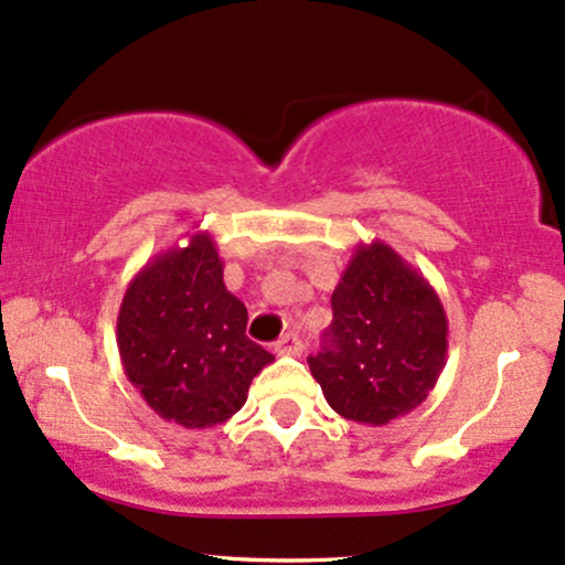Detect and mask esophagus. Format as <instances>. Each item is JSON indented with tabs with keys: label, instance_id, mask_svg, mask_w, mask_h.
Wrapping results in <instances>:
<instances>
[{
	"label": "esophagus",
	"instance_id": "obj_1",
	"mask_svg": "<svg viewBox=\"0 0 565 565\" xmlns=\"http://www.w3.org/2000/svg\"><path fill=\"white\" fill-rule=\"evenodd\" d=\"M276 355H284V358H295V355H302V339L297 334H284L278 342L274 344Z\"/></svg>",
	"mask_w": 565,
	"mask_h": 565
}]
</instances>
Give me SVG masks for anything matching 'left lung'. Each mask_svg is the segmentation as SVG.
Returning <instances> with one entry per match:
<instances>
[{"label": "left lung", "mask_w": 565, "mask_h": 565, "mask_svg": "<svg viewBox=\"0 0 565 565\" xmlns=\"http://www.w3.org/2000/svg\"><path fill=\"white\" fill-rule=\"evenodd\" d=\"M323 352L308 358L342 418L384 426L426 399L447 363L439 295L390 244H358L331 295Z\"/></svg>", "instance_id": "left-lung-1"}]
</instances>
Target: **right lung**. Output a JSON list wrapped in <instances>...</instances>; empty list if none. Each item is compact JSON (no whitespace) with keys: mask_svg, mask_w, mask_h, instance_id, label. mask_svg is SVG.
<instances>
[{"mask_svg":"<svg viewBox=\"0 0 565 565\" xmlns=\"http://www.w3.org/2000/svg\"><path fill=\"white\" fill-rule=\"evenodd\" d=\"M247 308L223 284L213 236L149 260L118 310L124 371L160 418L210 429L242 411L253 379L274 355L244 334Z\"/></svg>","mask_w":565,"mask_h":565,"instance_id":"obj_1","label":"right lung"}]
</instances>
